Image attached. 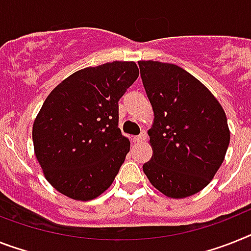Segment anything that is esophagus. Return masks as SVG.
<instances>
[{"label":"esophagus","instance_id":"esophagus-1","mask_svg":"<svg viewBox=\"0 0 251 251\" xmlns=\"http://www.w3.org/2000/svg\"><path fill=\"white\" fill-rule=\"evenodd\" d=\"M146 137H148V136H146V132H145V130H142V132H141V134H138L137 137H134V141H136V142H142V141L146 140Z\"/></svg>","mask_w":251,"mask_h":251}]
</instances>
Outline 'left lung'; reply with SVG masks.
Masks as SVG:
<instances>
[{
  "instance_id": "1",
  "label": "left lung",
  "mask_w": 251,
  "mask_h": 251,
  "mask_svg": "<svg viewBox=\"0 0 251 251\" xmlns=\"http://www.w3.org/2000/svg\"><path fill=\"white\" fill-rule=\"evenodd\" d=\"M154 111L148 130L152 156L142 169L171 199H185L210 183L229 144L227 117L210 91L175 64L138 61Z\"/></svg>"
}]
</instances>
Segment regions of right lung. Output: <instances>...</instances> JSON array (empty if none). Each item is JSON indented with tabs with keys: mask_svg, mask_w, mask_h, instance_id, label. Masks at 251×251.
Returning a JSON list of instances; mask_svg holds the SVG:
<instances>
[{
	"mask_svg": "<svg viewBox=\"0 0 251 251\" xmlns=\"http://www.w3.org/2000/svg\"><path fill=\"white\" fill-rule=\"evenodd\" d=\"M138 78L133 61L80 69L59 83L33 123L34 154L55 190L78 201L110 187L129 152L118 101Z\"/></svg>",
	"mask_w": 251,
	"mask_h": 251,
	"instance_id": "1",
	"label": "right lung"
}]
</instances>
